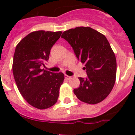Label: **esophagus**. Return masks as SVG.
Here are the masks:
<instances>
[{
  "label": "esophagus",
  "instance_id": "34e87169",
  "mask_svg": "<svg viewBox=\"0 0 135 135\" xmlns=\"http://www.w3.org/2000/svg\"><path fill=\"white\" fill-rule=\"evenodd\" d=\"M71 76H68V75H66V74L65 75V78L66 80H70V79H71Z\"/></svg>",
  "mask_w": 135,
  "mask_h": 135
}]
</instances>
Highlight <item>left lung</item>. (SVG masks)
I'll list each match as a JSON object with an SVG mask.
<instances>
[{
    "label": "left lung",
    "mask_w": 135,
    "mask_h": 135,
    "mask_svg": "<svg viewBox=\"0 0 135 135\" xmlns=\"http://www.w3.org/2000/svg\"><path fill=\"white\" fill-rule=\"evenodd\" d=\"M61 37L70 44L86 70V78L80 77V86L74 89L77 98L89 104L103 101L116 78V59L108 39L98 31L82 26L65 31Z\"/></svg>",
    "instance_id": "1"
}]
</instances>
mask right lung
I'll return each instance as SVG.
<instances>
[{"label":"right lung","mask_w":135,"mask_h":135,"mask_svg":"<svg viewBox=\"0 0 135 135\" xmlns=\"http://www.w3.org/2000/svg\"><path fill=\"white\" fill-rule=\"evenodd\" d=\"M62 32L39 30L24 37L15 48L13 73L17 86L27 103L39 109L54 105L59 95L64 74L45 69L50 51Z\"/></svg>","instance_id":"add662e5"}]
</instances>
